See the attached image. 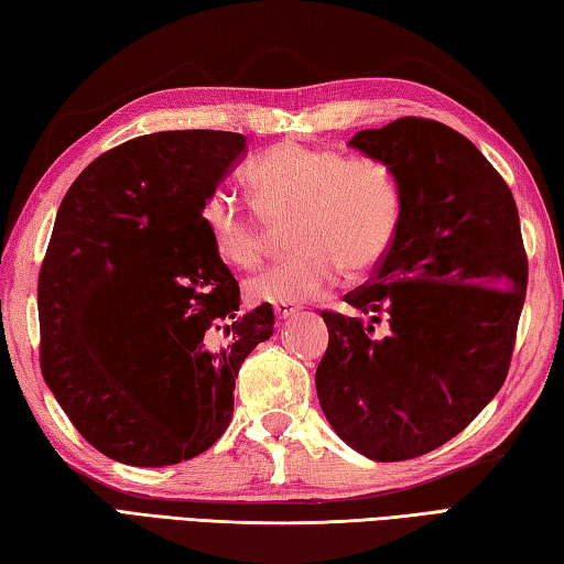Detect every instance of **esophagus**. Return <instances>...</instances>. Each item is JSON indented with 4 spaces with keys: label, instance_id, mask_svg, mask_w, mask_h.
<instances>
[{
    "label": "esophagus",
    "instance_id": "1",
    "mask_svg": "<svg viewBox=\"0 0 564 564\" xmlns=\"http://www.w3.org/2000/svg\"><path fill=\"white\" fill-rule=\"evenodd\" d=\"M273 315L279 322H285V319H291V317L297 315V307H293V305H273Z\"/></svg>",
    "mask_w": 564,
    "mask_h": 564
}]
</instances>
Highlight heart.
Here are the masks:
<instances>
[{
    "label": "heart",
    "instance_id": "heart-1",
    "mask_svg": "<svg viewBox=\"0 0 564 564\" xmlns=\"http://www.w3.org/2000/svg\"><path fill=\"white\" fill-rule=\"evenodd\" d=\"M247 184L254 208L267 218L295 213L291 242L297 247L249 275L245 293L251 303L313 301L337 283L341 267L351 275L376 269L398 230V178L373 158L285 140L249 166ZM258 214L239 208L223 191L203 203L200 218L215 254L230 267L249 269L259 261L263 223Z\"/></svg>",
    "mask_w": 564,
    "mask_h": 564
}]
</instances>
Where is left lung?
I'll use <instances>...</instances> for the list:
<instances>
[{"instance_id": "8db88e82", "label": "left lung", "mask_w": 564, "mask_h": 564, "mask_svg": "<svg viewBox=\"0 0 564 564\" xmlns=\"http://www.w3.org/2000/svg\"><path fill=\"white\" fill-rule=\"evenodd\" d=\"M349 145L390 166L400 218L373 279L346 295L368 325L322 313L317 398L354 451L410 460L458 436L505 386L529 259L511 188L458 130L406 116Z\"/></svg>"}]
</instances>
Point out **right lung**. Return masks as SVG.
<instances>
[{
    "mask_svg": "<svg viewBox=\"0 0 564 564\" xmlns=\"http://www.w3.org/2000/svg\"><path fill=\"white\" fill-rule=\"evenodd\" d=\"M247 148L225 130H164L84 170L59 203L39 275L41 370L69 422L109 458L174 465L230 426L235 378L273 334L200 210Z\"/></svg>",
    "mask_w": 564,
    "mask_h": 564,
    "instance_id": "obj_1",
    "label": "right lung"
}]
</instances>
